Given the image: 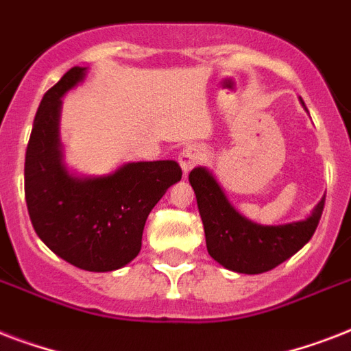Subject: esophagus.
<instances>
[{
	"instance_id": "34e87169",
	"label": "esophagus",
	"mask_w": 351,
	"mask_h": 351,
	"mask_svg": "<svg viewBox=\"0 0 351 351\" xmlns=\"http://www.w3.org/2000/svg\"><path fill=\"white\" fill-rule=\"evenodd\" d=\"M200 160H202V147H198V145H187V147L178 154V164H180L184 173H187V171L191 169L195 164H198Z\"/></svg>"
}]
</instances>
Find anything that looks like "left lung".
<instances>
[{
    "mask_svg": "<svg viewBox=\"0 0 351 351\" xmlns=\"http://www.w3.org/2000/svg\"><path fill=\"white\" fill-rule=\"evenodd\" d=\"M189 182L197 195L208 253L237 273L256 275L288 261L313 237L324 209L322 197L308 219L282 226H261L242 217L231 206L219 182L206 167H195L189 173Z\"/></svg>",
    "mask_w": 351,
    "mask_h": 351,
    "instance_id": "8db88e82",
    "label": "left lung"
}]
</instances>
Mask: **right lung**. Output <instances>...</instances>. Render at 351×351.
I'll return each instance as SVG.
<instances>
[{
    "mask_svg": "<svg viewBox=\"0 0 351 351\" xmlns=\"http://www.w3.org/2000/svg\"><path fill=\"white\" fill-rule=\"evenodd\" d=\"M85 76L73 67L43 95L25 154L30 222L49 250L85 271L120 269L140 253L151 209L182 178L175 160L129 162L114 173L78 178L63 164L62 96Z\"/></svg>",
    "mask_w": 351,
    "mask_h": 351,
    "instance_id": "obj_1",
    "label": "right lung"
}]
</instances>
